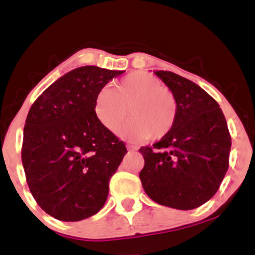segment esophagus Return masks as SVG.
I'll return each mask as SVG.
<instances>
[{"mask_svg": "<svg viewBox=\"0 0 255 255\" xmlns=\"http://www.w3.org/2000/svg\"><path fill=\"white\" fill-rule=\"evenodd\" d=\"M127 150L128 151H136L137 150V148L135 147V146H131V145H127Z\"/></svg>", "mask_w": 255, "mask_h": 255, "instance_id": "34e87169", "label": "esophagus"}]
</instances>
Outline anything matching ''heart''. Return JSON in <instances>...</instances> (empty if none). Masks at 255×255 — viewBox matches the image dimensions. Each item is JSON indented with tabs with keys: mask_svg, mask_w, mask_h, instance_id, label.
Instances as JSON below:
<instances>
[{
	"mask_svg": "<svg viewBox=\"0 0 255 255\" xmlns=\"http://www.w3.org/2000/svg\"><path fill=\"white\" fill-rule=\"evenodd\" d=\"M129 118L118 128V134L129 141L162 139L174 127L177 102L174 93L163 86L154 75L142 71L129 73L114 85L104 87L95 101V115L108 129L113 130L126 116Z\"/></svg>",
	"mask_w": 255,
	"mask_h": 255,
	"instance_id": "obj_1",
	"label": "heart"
}]
</instances>
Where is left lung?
<instances>
[{"instance_id": "obj_1", "label": "left lung", "mask_w": 255, "mask_h": 255, "mask_svg": "<svg viewBox=\"0 0 255 255\" xmlns=\"http://www.w3.org/2000/svg\"><path fill=\"white\" fill-rule=\"evenodd\" d=\"M154 74L174 93L177 118L153 147L139 150L145 159L139 177L146 194L159 205L195 209L216 194L229 166L227 121L217 102L197 84L172 72Z\"/></svg>"}]
</instances>
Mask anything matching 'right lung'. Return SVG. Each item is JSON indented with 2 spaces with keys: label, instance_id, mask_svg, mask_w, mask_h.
<instances>
[{
  "label": "right lung",
  "instance_id": "1",
  "mask_svg": "<svg viewBox=\"0 0 255 255\" xmlns=\"http://www.w3.org/2000/svg\"><path fill=\"white\" fill-rule=\"evenodd\" d=\"M124 71L73 69L36 99L24 127L21 159L30 191L48 215L78 222L107 201L127 148L95 115L98 92Z\"/></svg>",
  "mask_w": 255,
  "mask_h": 255
}]
</instances>
